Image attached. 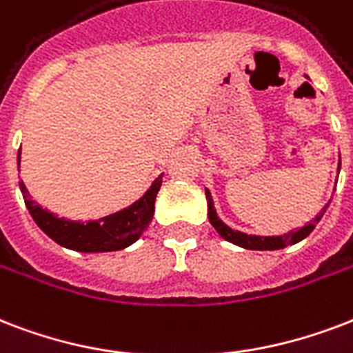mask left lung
Masks as SVG:
<instances>
[{"instance_id": "8db88e82", "label": "left lung", "mask_w": 353, "mask_h": 353, "mask_svg": "<svg viewBox=\"0 0 353 353\" xmlns=\"http://www.w3.org/2000/svg\"><path fill=\"white\" fill-rule=\"evenodd\" d=\"M341 166V163H339ZM205 196H207V214H209V222L212 224V228L219 231L220 235L224 236L225 241L233 242L236 246H242V248L246 250H281L285 246H289V244H296V242H300L302 239L311 233L314 230V225L319 224L320 219L324 216V212L327 209V203L322 211L314 216V220L311 224L303 225L300 228L298 231H289V233H285V235H279V236H255V235H246V233H241V231H233L231 228L222 222V220L216 216V211H214V205H212V198L209 194V190H205Z\"/></svg>"}]
</instances>
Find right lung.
I'll use <instances>...</instances> for the list:
<instances>
[{
	"label": "right lung",
	"mask_w": 353,
	"mask_h": 353,
	"mask_svg": "<svg viewBox=\"0 0 353 353\" xmlns=\"http://www.w3.org/2000/svg\"><path fill=\"white\" fill-rule=\"evenodd\" d=\"M18 166H20V152H18ZM161 183H163V174L148 188L146 194L139 201H134L133 205L87 224L57 219L53 212L46 211L37 201L29 198L23 183H20V188L27 209L37 225L57 244L75 252H117L133 244L142 235V231L152 224L155 198Z\"/></svg>",
	"instance_id": "right-lung-1"
}]
</instances>
